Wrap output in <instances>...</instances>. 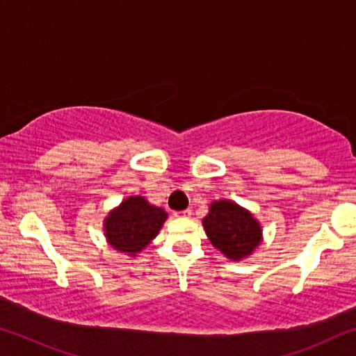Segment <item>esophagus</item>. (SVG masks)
Segmentation results:
<instances>
[{
  "label": "esophagus",
  "mask_w": 356,
  "mask_h": 356,
  "mask_svg": "<svg viewBox=\"0 0 356 356\" xmlns=\"http://www.w3.org/2000/svg\"><path fill=\"white\" fill-rule=\"evenodd\" d=\"M191 209H185V210H180V212H176V213H174V215H176V216H185V218H186V216H191Z\"/></svg>",
  "instance_id": "1"
}]
</instances>
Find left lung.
I'll return each instance as SVG.
<instances>
[{
	"instance_id": "left-lung-1",
	"label": "left lung",
	"mask_w": 356,
	"mask_h": 356,
	"mask_svg": "<svg viewBox=\"0 0 356 356\" xmlns=\"http://www.w3.org/2000/svg\"><path fill=\"white\" fill-rule=\"evenodd\" d=\"M202 226L210 243L231 261H242L251 256L262 240V229L254 216L227 200L210 204Z\"/></svg>"
}]
</instances>
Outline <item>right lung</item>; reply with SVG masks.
Segmentation results:
<instances>
[{"label":"right lung","mask_w":356,"mask_h":356,"mask_svg":"<svg viewBox=\"0 0 356 356\" xmlns=\"http://www.w3.org/2000/svg\"><path fill=\"white\" fill-rule=\"evenodd\" d=\"M168 213L143 196H130L111 210L104 221L105 237L114 250L136 256L156 237Z\"/></svg>","instance_id":"obj_1"}]
</instances>
